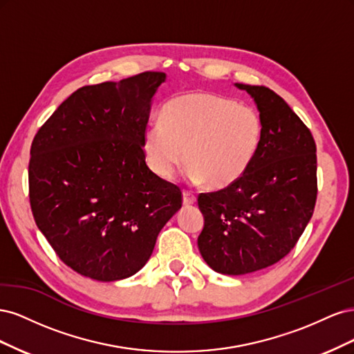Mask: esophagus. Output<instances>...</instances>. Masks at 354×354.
I'll return each instance as SVG.
<instances>
[{"instance_id":"obj_1","label":"esophagus","mask_w":354,"mask_h":354,"mask_svg":"<svg viewBox=\"0 0 354 354\" xmlns=\"http://www.w3.org/2000/svg\"><path fill=\"white\" fill-rule=\"evenodd\" d=\"M196 202V195L192 194V192L189 190H185L183 192V203L187 207V205H194V203Z\"/></svg>"}]
</instances>
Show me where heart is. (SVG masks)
Masks as SVG:
<instances>
[{"label": "heart", "mask_w": 354, "mask_h": 354, "mask_svg": "<svg viewBox=\"0 0 354 354\" xmlns=\"http://www.w3.org/2000/svg\"><path fill=\"white\" fill-rule=\"evenodd\" d=\"M260 115L250 106L211 93H187L169 100L160 121L147 124L143 152L153 173L171 178L189 159L185 174L194 183L223 189L238 181L259 152Z\"/></svg>", "instance_id": "1"}]
</instances>
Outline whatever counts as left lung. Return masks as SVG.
<instances>
[{
    "label": "left lung",
    "instance_id": "obj_1",
    "mask_svg": "<svg viewBox=\"0 0 354 354\" xmlns=\"http://www.w3.org/2000/svg\"><path fill=\"white\" fill-rule=\"evenodd\" d=\"M248 93L263 124L252 164L233 185L201 194L202 259L221 274L266 269L291 251L313 216L317 180L313 136L288 103L259 85Z\"/></svg>",
    "mask_w": 354,
    "mask_h": 354
}]
</instances>
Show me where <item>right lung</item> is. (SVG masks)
Returning a JSON list of instances; mask_svg holds the SVG:
<instances>
[{
  "label": "right lung",
  "instance_id": "right-lung-1",
  "mask_svg": "<svg viewBox=\"0 0 354 354\" xmlns=\"http://www.w3.org/2000/svg\"><path fill=\"white\" fill-rule=\"evenodd\" d=\"M164 72L71 94L30 146L29 199L59 259L100 282L136 274L181 208L177 186L146 165L143 133Z\"/></svg>",
  "mask_w": 354,
  "mask_h": 354
}]
</instances>
